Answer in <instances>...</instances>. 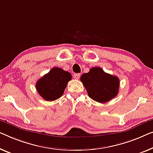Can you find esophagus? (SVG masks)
Segmentation results:
<instances>
[{
  "instance_id": "34e87169",
  "label": "esophagus",
  "mask_w": 153,
  "mask_h": 153,
  "mask_svg": "<svg viewBox=\"0 0 153 153\" xmlns=\"http://www.w3.org/2000/svg\"><path fill=\"white\" fill-rule=\"evenodd\" d=\"M79 77H80V74H75L74 75V77L76 79H78L79 78Z\"/></svg>"
}]
</instances>
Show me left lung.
<instances>
[{"mask_svg": "<svg viewBox=\"0 0 153 153\" xmlns=\"http://www.w3.org/2000/svg\"><path fill=\"white\" fill-rule=\"evenodd\" d=\"M80 81L88 96L97 102L105 103L118 94L119 78L106 74L100 67H93L89 72L82 75Z\"/></svg>", "mask_w": 153, "mask_h": 153, "instance_id": "1", "label": "left lung"}]
</instances>
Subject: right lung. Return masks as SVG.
Listing matches in <instances>:
<instances>
[{
  "mask_svg": "<svg viewBox=\"0 0 153 153\" xmlns=\"http://www.w3.org/2000/svg\"><path fill=\"white\" fill-rule=\"evenodd\" d=\"M69 72L54 67L38 79L36 84L38 93L47 101H54L63 95L67 83L71 79Z\"/></svg>",
  "mask_w": 153,
  "mask_h": 153,
  "instance_id": "obj_1",
  "label": "right lung"
}]
</instances>
